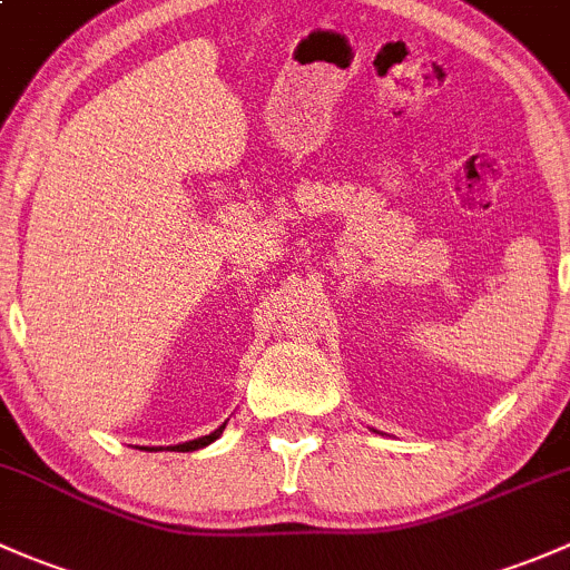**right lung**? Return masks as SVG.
I'll return each mask as SVG.
<instances>
[{
  "mask_svg": "<svg viewBox=\"0 0 570 570\" xmlns=\"http://www.w3.org/2000/svg\"><path fill=\"white\" fill-rule=\"evenodd\" d=\"M225 425H227V422H225ZM225 425H219V428H216L214 433H208V436H199V439H195V442L175 444V448H169V450H178V453H191V450L205 448V444H210V442H214V439H219V436H222V431H225Z\"/></svg>",
  "mask_w": 570,
  "mask_h": 570,
  "instance_id": "right-lung-1",
  "label": "right lung"
}]
</instances>
